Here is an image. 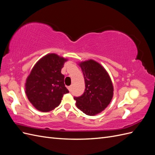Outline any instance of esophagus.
<instances>
[{
	"label": "esophagus",
	"mask_w": 155,
	"mask_h": 155,
	"mask_svg": "<svg viewBox=\"0 0 155 155\" xmlns=\"http://www.w3.org/2000/svg\"><path fill=\"white\" fill-rule=\"evenodd\" d=\"M68 90H69V91H70V92L72 91V87H71V86H70V87H68Z\"/></svg>",
	"instance_id": "1"
}]
</instances>
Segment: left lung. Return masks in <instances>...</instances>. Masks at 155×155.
<instances>
[{
    "label": "left lung",
    "mask_w": 155,
    "mask_h": 155,
    "mask_svg": "<svg viewBox=\"0 0 155 155\" xmlns=\"http://www.w3.org/2000/svg\"><path fill=\"white\" fill-rule=\"evenodd\" d=\"M85 79V92L74 97L76 106L88 116L100 113L109 105L113 96V85L106 70L92 59L79 63Z\"/></svg>",
    "instance_id": "8db88e82"
}]
</instances>
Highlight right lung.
<instances>
[{"label":"right lung","instance_id":"add662e5","mask_svg":"<svg viewBox=\"0 0 155 155\" xmlns=\"http://www.w3.org/2000/svg\"><path fill=\"white\" fill-rule=\"evenodd\" d=\"M67 61L55 54L39 59L26 79L25 92L36 109L49 112L59 106L64 94L69 91L64 83L61 68Z\"/></svg>","mask_w":155,"mask_h":155}]
</instances>
